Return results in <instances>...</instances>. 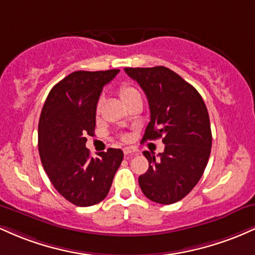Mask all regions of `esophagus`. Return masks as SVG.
Returning a JSON list of instances; mask_svg holds the SVG:
<instances>
[{
	"mask_svg": "<svg viewBox=\"0 0 255 255\" xmlns=\"http://www.w3.org/2000/svg\"><path fill=\"white\" fill-rule=\"evenodd\" d=\"M136 152H137V150H135V148H133V147H125L124 148L125 156H133V154H135Z\"/></svg>",
	"mask_w": 255,
	"mask_h": 255,
	"instance_id": "34e87169",
	"label": "esophagus"
}]
</instances>
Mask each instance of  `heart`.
I'll use <instances>...</instances> for the list:
<instances>
[{"label": "heart", "instance_id": "obj_1", "mask_svg": "<svg viewBox=\"0 0 255 255\" xmlns=\"http://www.w3.org/2000/svg\"><path fill=\"white\" fill-rule=\"evenodd\" d=\"M137 91L134 89V87H131L130 85H122L121 87H120L119 90V95H120V98L122 99V102L127 101L128 98H130L131 96L136 95Z\"/></svg>", "mask_w": 255, "mask_h": 255}]
</instances>
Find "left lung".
I'll return each mask as SVG.
<instances>
[{
	"label": "left lung",
	"mask_w": 255,
	"mask_h": 255,
	"mask_svg": "<svg viewBox=\"0 0 255 255\" xmlns=\"http://www.w3.org/2000/svg\"><path fill=\"white\" fill-rule=\"evenodd\" d=\"M140 85L150 105L151 121L142 141L162 137L164 152L145 151L148 170L139 176L146 198L170 205L188 194L203 176L212 146L206 105L199 92L163 66L125 68Z\"/></svg>",
	"instance_id": "left-lung-1"
}]
</instances>
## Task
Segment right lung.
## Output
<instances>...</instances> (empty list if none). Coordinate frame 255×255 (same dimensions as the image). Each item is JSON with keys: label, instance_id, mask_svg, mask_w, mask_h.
I'll list each match as a JSON object with an SVG mask.
<instances>
[{"label": "right lung", "instance_id": "obj_1", "mask_svg": "<svg viewBox=\"0 0 255 255\" xmlns=\"http://www.w3.org/2000/svg\"><path fill=\"white\" fill-rule=\"evenodd\" d=\"M119 72H73L52 87L40 113L38 148L43 168L55 189L77 206L101 203L124 159L120 148L93 158L85 145L87 135H95L102 90Z\"/></svg>", "mask_w": 255, "mask_h": 255}]
</instances>
